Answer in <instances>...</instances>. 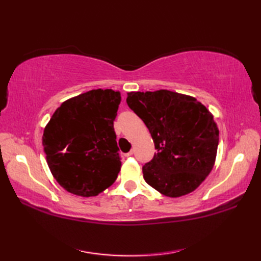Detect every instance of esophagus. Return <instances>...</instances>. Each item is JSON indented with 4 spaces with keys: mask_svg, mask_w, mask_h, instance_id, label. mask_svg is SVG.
<instances>
[{
    "mask_svg": "<svg viewBox=\"0 0 261 261\" xmlns=\"http://www.w3.org/2000/svg\"><path fill=\"white\" fill-rule=\"evenodd\" d=\"M134 153H135V150H134V149H131V150H130L129 152L125 153V157H130V156H132V154H134Z\"/></svg>",
    "mask_w": 261,
    "mask_h": 261,
    "instance_id": "esophagus-1",
    "label": "esophagus"
}]
</instances>
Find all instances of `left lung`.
<instances>
[{"mask_svg": "<svg viewBox=\"0 0 261 261\" xmlns=\"http://www.w3.org/2000/svg\"><path fill=\"white\" fill-rule=\"evenodd\" d=\"M126 103L145 122L157 150L142 167L147 184L168 197L195 191L218 151L219 129L210 111L195 97L167 90L130 92Z\"/></svg>", "mask_w": 261, "mask_h": 261, "instance_id": "1", "label": "left lung"}]
</instances>
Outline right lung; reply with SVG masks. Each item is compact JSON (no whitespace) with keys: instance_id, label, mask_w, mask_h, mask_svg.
<instances>
[{"instance_id":"1","label":"right lung","mask_w":261,"mask_h":261,"mask_svg":"<svg viewBox=\"0 0 261 261\" xmlns=\"http://www.w3.org/2000/svg\"><path fill=\"white\" fill-rule=\"evenodd\" d=\"M120 92L92 90L65 101L42 136L47 164L66 191L90 197L113 184L121 169L113 122Z\"/></svg>"}]
</instances>
